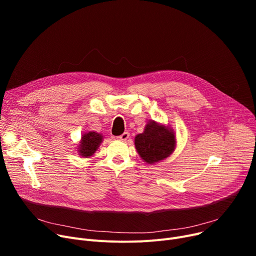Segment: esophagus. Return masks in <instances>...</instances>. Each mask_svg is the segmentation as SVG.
<instances>
[{"instance_id":"34e87169","label":"esophagus","mask_w":256,"mask_h":256,"mask_svg":"<svg viewBox=\"0 0 256 256\" xmlns=\"http://www.w3.org/2000/svg\"><path fill=\"white\" fill-rule=\"evenodd\" d=\"M119 140H121V141H126L128 138H130V132H124L122 135H120V136H118L117 137Z\"/></svg>"}]
</instances>
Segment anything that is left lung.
<instances>
[{"instance_id": "8db88e82", "label": "left lung", "mask_w": 256, "mask_h": 256, "mask_svg": "<svg viewBox=\"0 0 256 256\" xmlns=\"http://www.w3.org/2000/svg\"><path fill=\"white\" fill-rule=\"evenodd\" d=\"M136 148L146 163L152 164L169 156L176 147L174 135L154 121L146 126L144 132L135 138Z\"/></svg>"}]
</instances>
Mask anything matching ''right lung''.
I'll return each mask as SVG.
<instances>
[{"instance_id":"add662e5","label":"right lung","mask_w":256,"mask_h":256,"mask_svg":"<svg viewBox=\"0 0 256 256\" xmlns=\"http://www.w3.org/2000/svg\"><path fill=\"white\" fill-rule=\"evenodd\" d=\"M102 137L96 132H89L82 137L78 152L83 156H92L102 142Z\"/></svg>"}]
</instances>
